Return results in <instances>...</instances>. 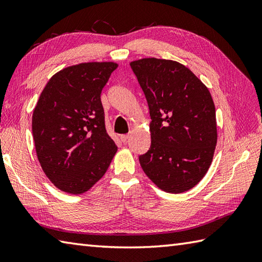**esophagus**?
I'll return each mask as SVG.
<instances>
[{
    "mask_svg": "<svg viewBox=\"0 0 262 262\" xmlns=\"http://www.w3.org/2000/svg\"><path fill=\"white\" fill-rule=\"evenodd\" d=\"M128 138H129V135H120V141L122 143H126L128 141Z\"/></svg>",
    "mask_w": 262,
    "mask_h": 262,
    "instance_id": "1",
    "label": "esophagus"
}]
</instances>
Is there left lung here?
I'll list each match as a JSON object with an SVG mask.
<instances>
[{
    "mask_svg": "<svg viewBox=\"0 0 262 262\" xmlns=\"http://www.w3.org/2000/svg\"><path fill=\"white\" fill-rule=\"evenodd\" d=\"M151 116V147L143 171L163 191L181 193L207 173L217 143L215 104L204 83L170 59L130 62Z\"/></svg>",
    "mask_w": 262,
    "mask_h": 262,
    "instance_id": "1",
    "label": "left lung"
}]
</instances>
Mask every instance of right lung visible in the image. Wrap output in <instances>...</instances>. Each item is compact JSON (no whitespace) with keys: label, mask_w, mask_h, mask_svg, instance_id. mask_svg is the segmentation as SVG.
Segmentation results:
<instances>
[{"label":"right lung","mask_w":262,"mask_h":262,"mask_svg":"<svg viewBox=\"0 0 262 262\" xmlns=\"http://www.w3.org/2000/svg\"><path fill=\"white\" fill-rule=\"evenodd\" d=\"M114 62L69 66L51 77L32 114L39 163L59 190L80 194L101 179L117 152L107 134L101 91Z\"/></svg>","instance_id":"obj_1"}]
</instances>
